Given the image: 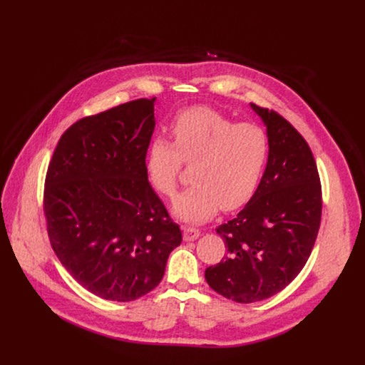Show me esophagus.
Wrapping results in <instances>:
<instances>
[{
  "label": "esophagus",
  "mask_w": 365,
  "mask_h": 365,
  "mask_svg": "<svg viewBox=\"0 0 365 365\" xmlns=\"http://www.w3.org/2000/svg\"><path fill=\"white\" fill-rule=\"evenodd\" d=\"M200 237V229L192 226H183V240L185 241H194Z\"/></svg>",
  "instance_id": "esophagus-1"
}]
</instances>
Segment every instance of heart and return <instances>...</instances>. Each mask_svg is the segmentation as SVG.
<instances>
[{"label": "heart", "instance_id": "obj_1", "mask_svg": "<svg viewBox=\"0 0 365 365\" xmlns=\"http://www.w3.org/2000/svg\"><path fill=\"white\" fill-rule=\"evenodd\" d=\"M173 142L149 143L145 170L160 194L173 197L183 163L192 164V186L173 202L176 217L200 223L217 210H237L256 194L271 155L266 128L235 123L223 113L197 106L180 112L170 125Z\"/></svg>", "mask_w": 365, "mask_h": 365}]
</instances>
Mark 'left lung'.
Returning <instances> with one entry per match:
<instances>
[{"mask_svg":"<svg viewBox=\"0 0 365 365\" xmlns=\"http://www.w3.org/2000/svg\"><path fill=\"white\" fill-rule=\"evenodd\" d=\"M250 106L269 134V161L252 200L216 229L226 257L205 269L208 285L238 303L272 297L299 275L314 248L322 210L309 145L278 112Z\"/></svg>","mask_w":365,"mask_h":365,"instance_id":"1","label":"left lung"}]
</instances>
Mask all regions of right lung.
Wrapping results in <instances>:
<instances>
[{
    "label": "right lung",
    "instance_id": "1",
    "mask_svg": "<svg viewBox=\"0 0 365 365\" xmlns=\"http://www.w3.org/2000/svg\"><path fill=\"white\" fill-rule=\"evenodd\" d=\"M153 99H138L72 124L57 143L44 187L56 256L86 290L136 300L161 282L179 225L148 180Z\"/></svg>",
    "mask_w": 365,
    "mask_h": 365
}]
</instances>
